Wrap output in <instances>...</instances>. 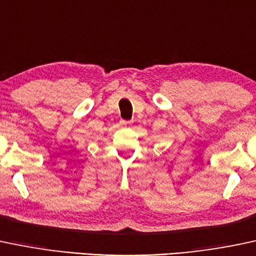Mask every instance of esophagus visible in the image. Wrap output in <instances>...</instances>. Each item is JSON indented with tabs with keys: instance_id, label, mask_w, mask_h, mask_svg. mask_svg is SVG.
I'll return each instance as SVG.
<instances>
[{
	"instance_id": "34e87169",
	"label": "esophagus",
	"mask_w": 256,
	"mask_h": 256,
	"mask_svg": "<svg viewBox=\"0 0 256 256\" xmlns=\"http://www.w3.org/2000/svg\"><path fill=\"white\" fill-rule=\"evenodd\" d=\"M130 120H120V124H123V126H128V124H130Z\"/></svg>"
}]
</instances>
